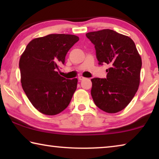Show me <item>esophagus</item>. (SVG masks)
<instances>
[{
    "mask_svg": "<svg viewBox=\"0 0 159 159\" xmlns=\"http://www.w3.org/2000/svg\"><path fill=\"white\" fill-rule=\"evenodd\" d=\"M84 79H85V78L83 77V76H79V80H83Z\"/></svg>",
    "mask_w": 159,
    "mask_h": 159,
    "instance_id": "1",
    "label": "esophagus"
}]
</instances>
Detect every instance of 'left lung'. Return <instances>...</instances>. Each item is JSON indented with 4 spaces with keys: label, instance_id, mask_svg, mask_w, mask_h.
Here are the masks:
<instances>
[{
    "label": "left lung",
    "instance_id": "left-lung-1",
    "mask_svg": "<svg viewBox=\"0 0 159 159\" xmlns=\"http://www.w3.org/2000/svg\"><path fill=\"white\" fill-rule=\"evenodd\" d=\"M99 64H109L106 79H91V95L96 106L113 114L127 107L138 91L142 60L130 37L111 29L89 32Z\"/></svg>",
    "mask_w": 159,
    "mask_h": 159
}]
</instances>
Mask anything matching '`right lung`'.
Wrapping results in <instances>:
<instances>
[{
	"instance_id": "1",
	"label": "right lung",
	"mask_w": 159,
	"mask_h": 159,
	"mask_svg": "<svg viewBox=\"0 0 159 159\" xmlns=\"http://www.w3.org/2000/svg\"><path fill=\"white\" fill-rule=\"evenodd\" d=\"M79 40L75 35L49 34L32 40L21 56V86L31 103L42 114H60L71 100L78 80L65 79L57 70Z\"/></svg>"
}]
</instances>
